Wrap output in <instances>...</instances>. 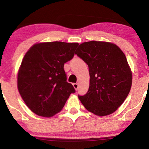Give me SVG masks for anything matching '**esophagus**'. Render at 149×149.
<instances>
[{
    "label": "esophagus",
    "instance_id": "1",
    "mask_svg": "<svg viewBox=\"0 0 149 149\" xmlns=\"http://www.w3.org/2000/svg\"><path fill=\"white\" fill-rule=\"evenodd\" d=\"M73 88H75V90H78V83H73Z\"/></svg>",
    "mask_w": 149,
    "mask_h": 149
}]
</instances>
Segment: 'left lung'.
<instances>
[{
    "instance_id": "obj_1",
    "label": "left lung",
    "mask_w": 149,
    "mask_h": 149,
    "mask_svg": "<svg viewBox=\"0 0 149 149\" xmlns=\"http://www.w3.org/2000/svg\"><path fill=\"white\" fill-rule=\"evenodd\" d=\"M76 54L88 65L90 87L78 98L85 109L99 116L115 112L127 98L132 72L123 51L111 42H85Z\"/></svg>"
}]
</instances>
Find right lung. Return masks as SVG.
I'll list each match as a JSON object with an SVG mask.
<instances>
[{"instance_id":"add662e5","label":"right lung","mask_w":149,"mask_h":149,"mask_svg":"<svg viewBox=\"0 0 149 149\" xmlns=\"http://www.w3.org/2000/svg\"><path fill=\"white\" fill-rule=\"evenodd\" d=\"M78 45V42H41L26 53L18 72L17 87L34 113L43 117L55 115L76 92L66 81L64 65L73 57Z\"/></svg>"}]
</instances>
